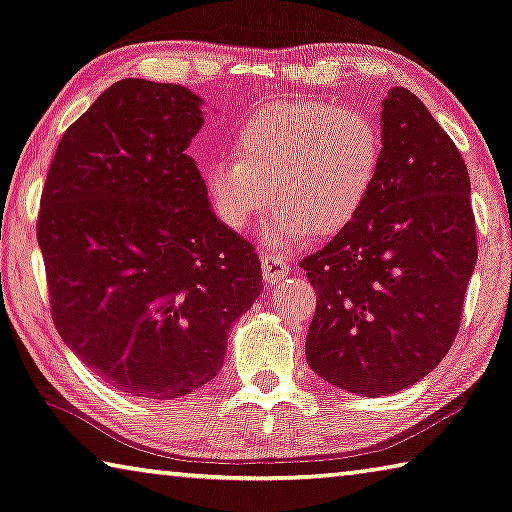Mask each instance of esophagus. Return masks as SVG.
<instances>
[{"label": "esophagus", "instance_id": "esophagus-1", "mask_svg": "<svg viewBox=\"0 0 512 512\" xmlns=\"http://www.w3.org/2000/svg\"><path fill=\"white\" fill-rule=\"evenodd\" d=\"M262 273L266 282H278L289 273V264L278 253H262Z\"/></svg>", "mask_w": 512, "mask_h": 512}]
</instances>
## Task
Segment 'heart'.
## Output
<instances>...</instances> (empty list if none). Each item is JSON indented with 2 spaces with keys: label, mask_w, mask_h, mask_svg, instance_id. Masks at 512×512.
<instances>
[{
  "label": "heart",
  "mask_w": 512,
  "mask_h": 512,
  "mask_svg": "<svg viewBox=\"0 0 512 512\" xmlns=\"http://www.w3.org/2000/svg\"><path fill=\"white\" fill-rule=\"evenodd\" d=\"M232 161L205 170L207 196L225 227L246 230L271 202L269 248L332 237L367 207L383 166V132L369 113L330 102H273L243 118Z\"/></svg>",
  "instance_id": "b5f03b06"
}]
</instances>
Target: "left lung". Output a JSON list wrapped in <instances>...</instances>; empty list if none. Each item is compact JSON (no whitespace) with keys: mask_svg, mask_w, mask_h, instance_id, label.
Here are the masks:
<instances>
[{"mask_svg":"<svg viewBox=\"0 0 512 512\" xmlns=\"http://www.w3.org/2000/svg\"><path fill=\"white\" fill-rule=\"evenodd\" d=\"M383 166L367 207L300 266L316 291L305 355L353 394L415 385L449 353L476 264L469 173L408 88L383 102Z\"/></svg>","mask_w":512,"mask_h":512,"instance_id":"1","label":"left lung"}]
</instances>
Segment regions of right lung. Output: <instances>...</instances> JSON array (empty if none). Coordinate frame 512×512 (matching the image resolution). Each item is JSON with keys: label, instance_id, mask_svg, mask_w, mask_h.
I'll return each instance as SVG.
<instances>
[{"label": "right lung", "instance_id": "add662e5", "mask_svg": "<svg viewBox=\"0 0 512 512\" xmlns=\"http://www.w3.org/2000/svg\"><path fill=\"white\" fill-rule=\"evenodd\" d=\"M189 88L123 79L61 136L36 223L52 321L120 392L180 399L209 383L262 291L250 243L209 209L186 148Z\"/></svg>", "mask_w": 512, "mask_h": 512}]
</instances>
